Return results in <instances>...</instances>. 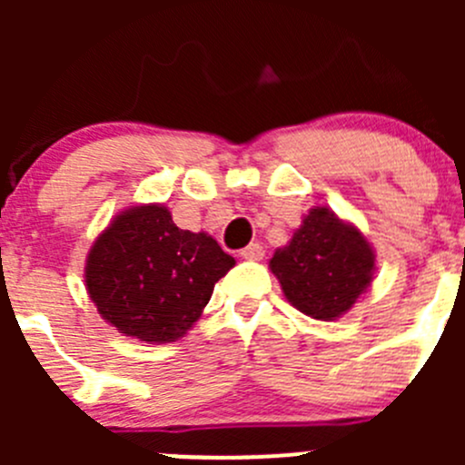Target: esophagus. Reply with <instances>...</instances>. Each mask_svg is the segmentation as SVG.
Wrapping results in <instances>:
<instances>
[{
	"label": "esophagus",
	"mask_w": 465,
	"mask_h": 465,
	"mask_svg": "<svg viewBox=\"0 0 465 465\" xmlns=\"http://www.w3.org/2000/svg\"><path fill=\"white\" fill-rule=\"evenodd\" d=\"M241 256L247 261H261L262 256H265V247H262L261 242H250L245 250H241Z\"/></svg>",
	"instance_id": "esophagus-1"
}]
</instances>
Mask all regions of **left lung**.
<instances>
[{
  "label": "left lung",
  "instance_id": "left-lung-1",
  "mask_svg": "<svg viewBox=\"0 0 465 465\" xmlns=\"http://www.w3.org/2000/svg\"><path fill=\"white\" fill-rule=\"evenodd\" d=\"M373 252L362 233L332 211L312 209L270 267L283 294L312 320L331 322L351 311L373 281Z\"/></svg>",
  "mask_w": 465,
  "mask_h": 465
}]
</instances>
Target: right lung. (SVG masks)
Returning a JSON list of instances; mask_svg holds the SVG:
<instances>
[{"label":"right lung","mask_w":465,"mask_h":465,"mask_svg":"<svg viewBox=\"0 0 465 465\" xmlns=\"http://www.w3.org/2000/svg\"><path fill=\"white\" fill-rule=\"evenodd\" d=\"M236 261L206 233L180 229L159 204L133 206L89 250L85 283L103 320L166 344L184 335Z\"/></svg>","instance_id":"add662e5"}]
</instances>
